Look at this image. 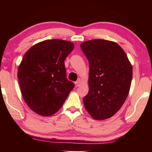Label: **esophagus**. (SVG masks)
Returning a JSON list of instances; mask_svg holds the SVG:
<instances>
[{
  "label": "esophagus",
  "instance_id": "esophagus-1",
  "mask_svg": "<svg viewBox=\"0 0 152 152\" xmlns=\"http://www.w3.org/2000/svg\"><path fill=\"white\" fill-rule=\"evenodd\" d=\"M75 86L76 87L80 86V85H81V80H78L77 81V82H75Z\"/></svg>",
  "mask_w": 152,
  "mask_h": 152
}]
</instances>
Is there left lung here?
Segmentation results:
<instances>
[{
  "label": "left lung",
  "mask_w": 152,
  "mask_h": 152,
  "mask_svg": "<svg viewBox=\"0 0 152 152\" xmlns=\"http://www.w3.org/2000/svg\"><path fill=\"white\" fill-rule=\"evenodd\" d=\"M81 49L89 62L85 109L95 120H105L117 113L125 102L132 80V66L123 49L113 41H85Z\"/></svg>",
  "instance_id": "left-lung-1"
}]
</instances>
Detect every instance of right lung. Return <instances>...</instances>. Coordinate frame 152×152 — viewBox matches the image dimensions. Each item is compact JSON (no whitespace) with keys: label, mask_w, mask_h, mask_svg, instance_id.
Returning <instances> with one entry per match:
<instances>
[{"label":"right lung","mask_w":152,"mask_h":152,"mask_svg":"<svg viewBox=\"0 0 152 152\" xmlns=\"http://www.w3.org/2000/svg\"><path fill=\"white\" fill-rule=\"evenodd\" d=\"M73 48L70 41L50 39L34 45L23 57L18 68L20 88L27 104L39 115L55 114L73 89L64 65Z\"/></svg>","instance_id":"add662e5"}]
</instances>
